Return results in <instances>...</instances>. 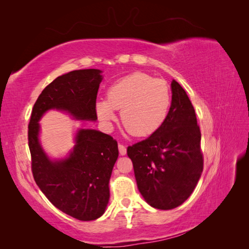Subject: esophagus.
Wrapping results in <instances>:
<instances>
[{"mask_svg": "<svg viewBox=\"0 0 249 249\" xmlns=\"http://www.w3.org/2000/svg\"><path fill=\"white\" fill-rule=\"evenodd\" d=\"M118 149H119V153H120V155H125L126 154V148H125V146L124 145H123V144H119L118 145Z\"/></svg>", "mask_w": 249, "mask_h": 249, "instance_id": "34e87169", "label": "esophagus"}]
</instances>
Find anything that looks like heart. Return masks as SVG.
<instances>
[{"mask_svg": "<svg viewBox=\"0 0 249 249\" xmlns=\"http://www.w3.org/2000/svg\"><path fill=\"white\" fill-rule=\"evenodd\" d=\"M106 98L96 103L99 118L109 125L116 118L115 109H121V123L139 138L151 135L161 128L172 103L169 85L142 72L130 74L109 86Z\"/></svg>", "mask_w": 249, "mask_h": 249, "instance_id": "obj_1", "label": "heart"}]
</instances>
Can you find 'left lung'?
I'll use <instances>...</instances> for the list:
<instances>
[{
	"instance_id": "obj_1",
	"label": "left lung",
	"mask_w": 249,
	"mask_h": 249,
	"mask_svg": "<svg viewBox=\"0 0 249 249\" xmlns=\"http://www.w3.org/2000/svg\"><path fill=\"white\" fill-rule=\"evenodd\" d=\"M172 104L161 128L126 149L138 188L155 209L172 210L195 190L203 171L201 131L194 106L173 80Z\"/></svg>"
}]
</instances>
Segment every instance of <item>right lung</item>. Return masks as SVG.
Masks as SVG:
<instances>
[{
    "label": "right lung",
    "instance_id": "right-lung-1",
    "mask_svg": "<svg viewBox=\"0 0 249 249\" xmlns=\"http://www.w3.org/2000/svg\"><path fill=\"white\" fill-rule=\"evenodd\" d=\"M102 80L96 69L76 70L55 78L35 102L28 125L34 180L53 204L78 220H94L104 214L109 200L108 182L118 158L113 136L83 129L69 158L50 161L38 143V120L52 108L67 110L76 119L96 120V94Z\"/></svg>",
    "mask_w": 249,
    "mask_h": 249
}]
</instances>
